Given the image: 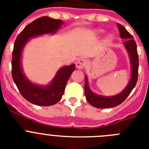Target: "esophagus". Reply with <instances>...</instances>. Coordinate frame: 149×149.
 <instances>
[{"label":"esophagus","mask_w":149,"mask_h":149,"mask_svg":"<svg viewBox=\"0 0 149 149\" xmlns=\"http://www.w3.org/2000/svg\"><path fill=\"white\" fill-rule=\"evenodd\" d=\"M86 64H87V61L85 59H79L76 63V67L78 69H82L86 66Z\"/></svg>","instance_id":"34e87169"}]
</instances>
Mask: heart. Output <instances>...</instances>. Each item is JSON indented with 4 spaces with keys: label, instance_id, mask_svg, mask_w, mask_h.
Segmentation results:
<instances>
[{
    "label": "heart",
    "instance_id": "1",
    "mask_svg": "<svg viewBox=\"0 0 149 149\" xmlns=\"http://www.w3.org/2000/svg\"><path fill=\"white\" fill-rule=\"evenodd\" d=\"M98 32L101 33V32H102V30H99ZM112 41H113V36H112L111 35H109V36H107L106 39H105V42H106L107 44H110Z\"/></svg>",
    "mask_w": 149,
    "mask_h": 149
}]
</instances>
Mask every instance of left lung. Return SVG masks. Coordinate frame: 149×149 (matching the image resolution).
<instances>
[{
  "label": "left lung",
  "mask_w": 149,
  "mask_h": 149,
  "mask_svg": "<svg viewBox=\"0 0 149 149\" xmlns=\"http://www.w3.org/2000/svg\"><path fill=\"white\" fill-rule=\"evenodd\" d=\"M120 37L122 39H125L126 42H124V45L125 47L126 50L128 52L129 57L131 63V77L128 84L126 88L122 91V93L114 96L105 97L97 95L93 93L89 89L88 85V80L86 76L85 77V86H84V91L86 95V101L90 104L92 106L97 107V108H110L116 107L122 104L125 100L127 98V96L130 95L131 91L133 90L138 80V68H139V59H138L137 48H136V42L133 39V36L130 33H128L127 30L120 24H117Z\"/></svg>",
  "instance_id": "1"
}]
</instances>
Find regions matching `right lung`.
Wrapping results in <instances>:
<instances>
[{
  "instance_id": "obj_1",
  "label": "right lung",
  "mask_w": 149,
  "mask_h": 149,
  "mask_svg": "<svg viewBox=\"0 0 149 149\" xmlns=\"http://www.w3.org/2000/svg\"><path fill=\"white\" fill-rule=\"evenodd\" d=\"M63 22L42 16L26 26L15 39L12 58V77L18 90L27 101L39 106H51L61 100L68 80L75 69L72 64L61 68L48 86H38L30 82L24 74L21 64L22 50L30 38L43 34L54 33Z\"/></svg>"
}]
</instances>
